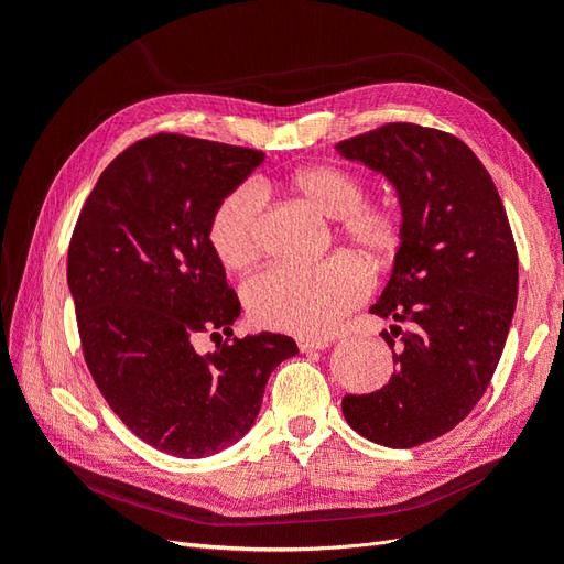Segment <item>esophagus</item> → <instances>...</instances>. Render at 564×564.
I'll return each mask as SVG.
<instances>
[{
    "label": "esophagus",
    "instance_id": "esophagus-1",
    "mask_svg": "<svg viewBox=\"0 0 564 564\" xmlns=\"http://www.w3.org/2000/svg\"><path fill=\"white\" fill-rule=\"evenodd\" d=\"M296 344H299V350H301V352H308V350H324V348H329V346H332V340H329V338L299 336V338H296Z\"/></svg>",
    "mask_w": 564,
    "mask_h": 564
}]
</instances>
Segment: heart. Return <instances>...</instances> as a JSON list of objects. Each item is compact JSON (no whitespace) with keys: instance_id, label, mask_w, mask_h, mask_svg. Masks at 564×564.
I'll list each match as a JSON object with an SVG mask.
<instances>
[{"instance_id":"1","label":"heart","mask_w":564,"mask_h":564,"mask_svg":"<svg viewBox=\"0 0 564 564\" xmlns=\"http://www.w3.org/2000/svg\"><path fill=\"white\" fill-rule=\"evenodd\" d=\"M289 191L324 218L338 220V237L365 265L386 268L402 245V216L390 204H365L360 176L336 164L301 166L286 178ZM263 191L240 183L218 202L209 224V242L230 270L247 268L259 253V216ZM367 275L346 256L315 265H278L245 286L251 319L261 327L319 336L329 334L348 311L367 296Z\"/></svg>"}]
</instances>
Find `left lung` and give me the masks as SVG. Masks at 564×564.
Masks as SVG:
<instances>
[{
    "instance_id": "8db88e82",
    "label": "left lung",
    "mask_w": 564,
    "mask_h": 564,
    "mask_svg": "<svg viewBox=\"0 0 564 564\" xmlns=\"http://www.w3.org/2000/svg\"><path fill=\"white\" fill-rule=\"evenodd\" d=\"M336 150L383 174L402 212V245L369 308L395 319L383 338L398 369L340 409L377 445L416 447L449 433L485 395L518 303L516 240L497 185L456 135L386 124Z\"/></svg>"
}]
</instances>
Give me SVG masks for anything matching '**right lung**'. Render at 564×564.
<instances>
[{
    "mask_svg": "<svg viewBox=\"0 0 564 564\" xmlns=\"http://www.w3.org/2000/svg\"><path fill=\"white\" fill-rule=\"evenodd\" d=\"M263 158L150 135L100 174L67 249V286L98 390L133 435L172 456H212L247 435L270 373L299 352L282 334L230 338L242 305L209 242L218 202ZM199 333L219 338L212 354L194 348Z\"/></svg>",
    "mask_w": 564,
    "mask_h": 564,
    "instance_id": "1",
    "label": "right lung"
}]
</instances>
